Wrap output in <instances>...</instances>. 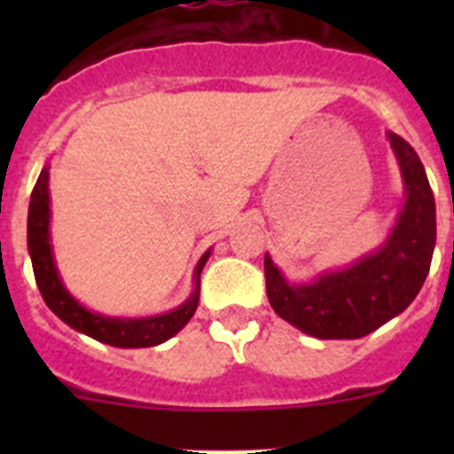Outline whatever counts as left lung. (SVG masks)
I'll list each match as a JSON object with an SVG mask.
<instances>
[{
  "label": "left lung",
  "instance_id": "8db88e82",
  "mask_svg": "<svg viewBox=\"0 0 454 454\" xmlns=\"http://www.w3.org/2000/svg\"><path fill=\"white\" fill-rule=\"evenodd\" d=\"M407 184V204L377 254L309 286H288L263 259L266 293L279 318L316 339H359L398 316L419 295L430 272L436 240V208L419 154L398 134H388Z\"/></svg>",
  "mask_w": 454,
  "mask_h": 454
}]
</instances>
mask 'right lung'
<instances>
[{
    "label": "right lung",
    "mask_w": 454,
    "mask_h": 454,
    "mask_svg": "<svg viewBox=\"0 0 454 454\" xmlns=\"http://www.w3.org/2000/svg\"><path fill=\"white\" fill-rule=\"evenodd\" d=\"M47 182H50V172L43 168L38 182H35L34 192H31L29 202V220H27V240H29L31 263H34L35 284L40 288V295L45 300L47 307L54 311L63 323H67L74 330L83 332V334L92 336V339L108 343L115 348H150L159 346L170 336L177 334L184 325L192 318L195 309H198L200 288L195 286L191 298L186 304L170 311V314L154 316V318L143 320H118L106 318V316L90 314L77 300L72 298L70 293L63 288L59 272H56L54 259H51L50 247V191H47ZM208 259V252L200 259L198 268H195V282H200V272H202L204 263Z\"/></svg>",
    "instance_id": "obj_1"
}]
</instances>
